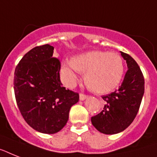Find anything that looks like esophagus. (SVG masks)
<instances>
[{
    "label": "esophagus",
    "mask_w": 157,
    "mask_h": 157,
    "mask_svg": "<svg viewBox=\"0 0 157 157\" xmlns=\"http://www.w3.org/2000/svg\"><path fill=\"white\" fill-rule=\"evenodd\" d=\"M86 98H87V95L84 94H80V100L81 101H84Z\"/></svg>",
    "instance_id": "34e87169"
}]
</instances>
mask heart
<instances>
[{"instance_id":"1","label":"heart","mask_w":157,"mask_h":157,"mask_svg":"<svg viewBox=\"0 0 157 157\" xmlns=\"http://www.w3.org/2000/svg\"><path fill=\"white\" fill-rule=\"evenodd\" d=\"M61 71L67 85L76 82L77 72L84 74L85 84L90 91L105 94L119 85L124 73V63L116 52L91 51L76 56L71 62L63 61Z\"/></svg>"}]
</instances>
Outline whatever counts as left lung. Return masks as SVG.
<instances>
[{
	"mask_svg": "<svg viewBox=\"0 0 157 157\" xmlns=\"http://www.w3.org/2000/svg\"><path fill=\"white\" fill-rule=\"evenodd\" d=\"M127 64V71L118 90L102 96L104 108L91 118L92 124L98 132L114 135L129 127L138 113L144 94V78L136 60L121 52Z\"/></svg>",
	"mask_w": 157,
	"mask_h": 157,
	"instance_id": "left-lung-1",
	"label": "left lung"
}]
</instances>
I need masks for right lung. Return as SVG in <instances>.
I'll list each match as a JSON object with an SVG mask.
<instances>
[{
	"instance_id": "right-lung-1",
	"label": "right lung",
	"mask_w": 157,
	"mask_h": 157,
	"mask_svg": "<svg viewBox=\"0 0 157 157\" xmlns=\"http://www.w3.org/2000/svg\"><path fill=\"white\" fill-rule=\"evenodd\" d=\"M49 44L35 47L19 61L13 89L18 109L25 121L37 132L55 134L68 120L69 110L79 101L77 93L63 87L60 62L53 57Z\"/></svg>"
}]
</instances>
